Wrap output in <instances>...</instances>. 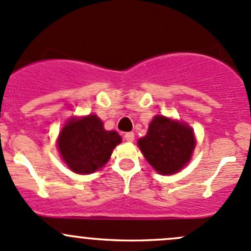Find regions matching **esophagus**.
Segmentation results:
<instances>
[{"label":"esophagus","mask_w":251,"mask_h":251,"mask_svg":"<svg viewBox=\"0 0 251 251\" xmlns=\"http://www.w3.org/2000/svg\"><path fill=\"white\" fill-rule=\"evenodd\" d=\"M125 139L126 141H134V133H133V131L126 133L125 134Z\"/></svg>","instance_id":"34e87169"}]
</instances>
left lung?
Returning <instances> with one entry per match:
<instances>
[{"instance_id": "obj_1", "label": "left lung", "mask_w": 251, "mask_h": 251, "mask_svg": "<svg viewBox=\"0 0 251 251\" xmlns=\"http://www.w3.org/2000/svg\"><path fill=\"white\" fill-rule=\"evenodd\" d=\"M138 145L148 162L158 173L168 176L187 165L195 148V139L190 126L156 116Z\"/></svg>"}]
</instances>
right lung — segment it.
Wrapping results in <instances>:
<instances>
[{"instance_id":"add662e5","label":"right lung","mask_w":251,"mask_h":251,"mask_svg":"<svg viewBox=\"0 0 251 251\" xmlns=\"http://www.w3.org/2000/svg\"><path fill=\"white\" fill-rule=\"evenodd\" d=\"M117 131L105 130L98 116L71 120L62 129L58 149L62 158L75 173H93L100 170L121 143Z\"/></svg>"}]
</instances>
